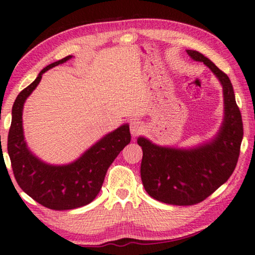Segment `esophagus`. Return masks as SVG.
<instances>
[{"label": "esophagus", "instance_id": "34e87169", "mask_svg": "<svg viewBox=\"0 0 255 255\" xmlns=\"http://www.w3.org/2000/svg\"><path fill=\"white\" fill-rule=\"evenodd\" d=\"M129 128H130V132L132 136H138V135H140V132L143 131V126L138 120L131 121Z\"/></svg>", "mask_w": 255, "mask_h": 255}]
</instances>
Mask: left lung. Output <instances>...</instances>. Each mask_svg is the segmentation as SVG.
Here are the masks:
<instances>
[{"label":"left lung","instance_id":"8db88e82","mask_svg":"<svg viewBox=\"0 0 255 255\" xmlns=\"http://www.w3.org/2000/svg\"><path fill=\"white\" fill-rule=\"evenodd\" d=\"M196 61L212 70L224 87L225 121L213 142L193 149L161 147L144 137L140 177L153 199L173 205H194L204 201L226 183L236 168L243 138V121L229 77L200 52L187 50Z\"/></svg>","mask_w":255,"mask_h":255}]
</instances>
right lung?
<instances>
[{
  "instance_id": "obj_1",
  "label": "right lung",
  "mask_w": 255,
  "mask_h": 255,
  "mask_svg": "<svg viewBox=\"0 0 255 255\" xmlns=\"http://www.w3.org/2000/svg\"><path fill=\"white\" fill-rule=\"evenodd\" d=\"M69 59L71 55L48 64L29 86L19 93L12 107L7 135V153L20 188L43 207L59 211L91 203L102 187L109 167L131 139L128 125H124L93 145L76 162L58 167L42 162L29 152L22 131L23 103L39 84L44 72Z\"/></svg>"
}]
</instances>
